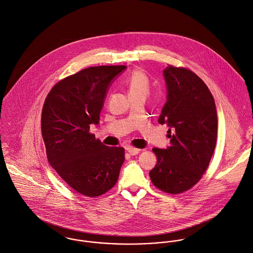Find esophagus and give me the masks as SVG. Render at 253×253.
<instances>
[{
    "mask_svg": "<svg viewBox=\"0 0 253 253\" xmlns=\"http://www.w3.org/2000/svg\"><path fill=\"white\" fill-rule=\"evenodd\" d=\"M141 151H142V150L137 149V148H133V147H128V148H127V152H129L131 155H136V154H138Z\"/></svg>",
    "mask_w": 253,
    "mask_h": 253,
    "instance_id": "obj_1",
    "label": "esophagus"
}]
</instances>
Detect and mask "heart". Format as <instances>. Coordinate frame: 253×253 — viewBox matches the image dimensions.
Segmentation results:
<instances>
[{"instance_id": "b5f03b06", "label": "heart", "mask_w": 253, "mask_h": 253, "mask_svg": "<svg viewBox=\"0 0 253 253\" xmlns=\"http://www.w3.org/2000/svg\"><path fill=\"white\" fill-rule=\"evenodd\" d=\"M129 94H148L150 83L147 76L140 70L132 72L127 80Z\"/></svg>"}]
</instances>
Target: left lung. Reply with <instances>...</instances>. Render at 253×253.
<instances>
[{
    "label": "left lung",
    "mask_w": 253,
    "mask_h": 253,
    "mask_svg": "<svg viewBox=\"0 0 253 253\" xmlns=\"http://www.w3.org/2000/svg\"><path fill=\"white\" fill-rule=\"evenodd\" d=\"M163 75L168 95L158 123L169 127L170 146L152 149L157 163L150 177L158 190L178 195L192 189L209 165L217 141V111L208 87L192 70L168 65Z\"/></svg>",
    "instance_id": "left-lung-1"
}]
</instances>
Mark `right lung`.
Returning <instances> with one entry per match:
<instances>
[{"label":"right lung","instance_id":"add662e5","mask_svg":"<svg viewBox=\"0 0 253 253\" xmlns=\"http://www.w3.org/2000/svg\"><path fill=\"white\" fill-rule=\"evenodd\" d=\"M125 65L92 66L57 82L42 109L41 130L51 167L76 193L97 198L116 184L124 149L104 146L90 132L106 91Z\"/></svg>","mask_w":253,"mask_h":253}]
</instances>
